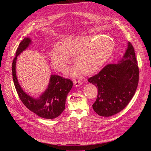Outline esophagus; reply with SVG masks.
I'll return each mask as SVG.
<instances>
[{"label":"esophagus","instance_id":"obj_1","mask_svg":"<svg viewBox=\"0 0 151 151\" xmlns=\"http://www.w3.org/2000/svg\"><path fill=\"white\" fill-rule=\"evenodd\" d=\"M73 83H74V84H75V86H81V81H80V80H74L73 81Z\"/></svg>","mask_w":151,"mask_h":151}]
</instances>
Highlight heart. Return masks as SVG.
<instances>
[{
  "instance_id": "b5f03b06",
  "label": "heart",
  "mask_w": 151,
  "mask_h": 151,
  "mask_svg": "<svg viewBox=\"0 0 151 151\" xmlns=\"http://www.w3.org/2000/svg\"><path fill=\"white\" fill-rule=\"evenodd\" d=\"M114 43L108 36H73L63 40L60 45H55L51 52L53 67L60 71H64L73 55L76 67L71 74L77 76L83 71L90 75L99 70L111 54Z\"/></svg>"
}]
</instances>
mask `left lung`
Here are the masks:
<instances>
[{"mask_svg":"<svg viewBox=\"0 0 151 151\" xmlns=\"http://www.w3.org/2000/svg\"><path fill=\"white\" fill-rule=\"evenodd\" d=\"M88 81L98 89L92 107L99 115L109 117L124 109L134 95L139 81V68L132 43L129 42L122 61L106 65Z\"/></svg>","mask_w":151,"mask_h":151,"instance_id":"1","label":"left lung"}]
</instances>
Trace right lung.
Masks as SVG:
<instances>
[{
  "label": "right lung",
  "mask_w": 151,
  "mask_h": 151,
  "mask_svg": "<svg viewBox=\"0 0 151 151\" xmlns=\"http://www.w3.org/2000/svg\"><path fill=\"white\" fill-rule=\"evenodd\" d=\"M30 42V38H24L16 52L12 66L13 83L24 105L37 116L52 119L60 116L65 109L67 96L72 88L73 82L70 79L52 75L48 87L39 99L31 97L24 92L21 88L16 75V62L18 55L27 48Z\"/></svg>",
  "instance_id": "right-lung-1"
}]
</instances>
